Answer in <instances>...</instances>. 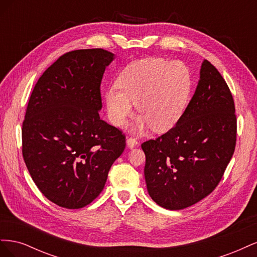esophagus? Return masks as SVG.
I'll use <instances>...</instances> for the list:
<instances>
[{
	"mask_svg": "<svg viewBox=\"0 0 257 257\" xmlns=\"http://www.w3.org/2000/svg\"><path fill=\"white\" fill-rule=\"evenodd\" d=\"M126 145H127V147L130 148V149H132V148L138 146V142L136 141L135 138H127L126 139Z\"/></svg>",
	"mask_w": 257,
	"mask_h": 257,
	"instance_id": "obj_1",
	"label": "esophagus"
}]
</instances>
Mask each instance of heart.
<instances>
[{"mask_svg": "<svg viewBox=\"0 0 257 257\" xmlns=\"http://www.w3.org/2000/svg\"><path fill=\"white\" fill-rule=\"evenodd\" d=\"M105 91L107 115L114 126H122L134 111L141 112L132 131L142 134L153 127L165 132L176 125L188 105L192 75L180 61L146 58L132 62Z\"/></svg>", "mask_w": 257, "mask_h": 257, "instance_id": "heart-1", "label": "heart"}]
</instances>
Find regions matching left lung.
<instances>
[{"mask_svg":"<svg viewBox=\"0 0 257 257\" xmlns=\"http://www.w3.org/2000/svg\"><path fill=\"white\" fill-rule=\"evenodd\" d=\"M235 104L219 71L204 60L195 93L176 125L142 145L150 197L168 210L188 208L219 184L234 154Z\"/></svg>","mask_w":257,"mask_h":257,"instance_id":"obj_1","label":"left lung"}]
</instances>
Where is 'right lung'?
<instances>
[{"instance_id":"1","label":"right lung","mask_w":257,"mask_h":257,"mask_svg":"<svg viewBox=\"0 0 257 257\" xmlns=\"http://www.w3.org/2000/svg\"><path fill=\"white\" fill-rule=\"evenodd\" d=\"M114 54L67 52L46 69L22 123V155L37 188L67 209L92 203L125 148L121 131L99 118L100 81Z\"/></svg>"}]
</instances>
